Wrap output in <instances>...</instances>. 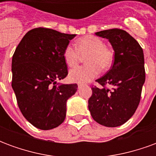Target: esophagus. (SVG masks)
I'll use <instances>...</instances> for the list:
<instances>
[{
	"mask_svg": "<svg viewBox=\"0 0 156 156\" xmlns=\"http://www.w3.org/2000/svg\"><path fill=\"white\" fill-rule=\"evenodd\" d=\"M83 86V83H78V88H81Z\"/></svg>",
	"mask_w": 156,
	"mask_h": 156,
	"instance_id": "obj_1",
	"label": "esophagus"
}]
</instances>
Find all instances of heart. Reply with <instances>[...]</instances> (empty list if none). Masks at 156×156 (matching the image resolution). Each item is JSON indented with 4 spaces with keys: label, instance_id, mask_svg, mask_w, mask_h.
<instances>
[{
    "label": "heart",
    "instance_id": "1",
    "mask_svg": "<svg viewBox=\"0 0 156 156\" xmlns=\"http://www.w3.org/2000/svg\"><path fill=\"white\" fill-rule=\"evenodd\" d=\"M84 57L86 64L72 69L69 79L75 83H86L97 77L102 70H108L114 62V51L105 46L103 40L95 36H85L75 42V48L67 46L63 59L68 67H75Z\"/></svg>",
    "mask_w": 156,
    "mask_h": 156
}]
</instances>
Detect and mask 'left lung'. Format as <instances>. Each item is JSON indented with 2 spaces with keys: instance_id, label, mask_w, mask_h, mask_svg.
Returning a JSON list of instances; mask_svg holds the SVG:
<instances>
[{
  "instance_id": "8db88e82",
  "label": "left lung",
  "mask_w": 156,
  "mask_h": 156,
  "mask_svg": "<svg viewBox=\"0 0 156 156\" xmlns=\"http://www.w3.org/2000/svg\"><path fill=\"white\" fill-rule=\"evenodd\" d=\"M95 34L108 39L115 51V60L107 73L96 80L101 87L92 88L88 109L97 123L117 127L133 116L140 101L145 80L144 52L139 42L122 29H108Z\"/></svg>"
}]
</instances>
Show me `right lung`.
Segmentation results:
<instances>
[{"mask_svg": "<svg viewBox=\"0 0 156 156\" xmlns=\"http://www.w3.org/2000/svg\"><path fill=\"white\" fill-rule=\"evenodd\" d=\"M75 34L37 27L27 32L12 57V86L23 116L37 129L58 127L66 117V103L78 84H61L68 67L63 50Z\"/></svg>", "mask_w": 156, "mask_h": 156, "instance_id": "1", "label": "right lung"}]
</instances>
